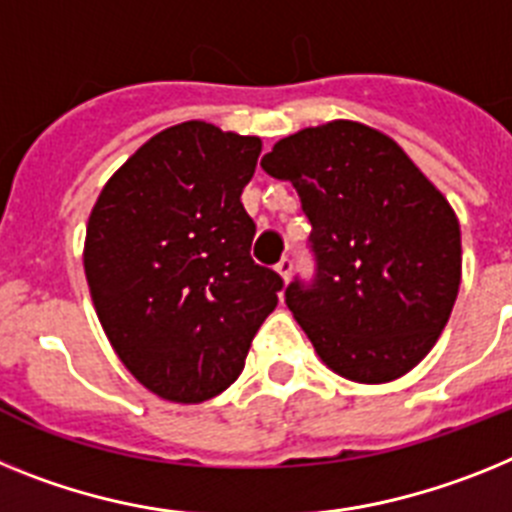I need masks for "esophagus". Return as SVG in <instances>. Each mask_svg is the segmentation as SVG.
<instances>
[{"instance_id":"1","label":"esophagus","mask_w":512,"mask_h":512,"mask_svg":"<svg viewBox=\"0 0 512 512\" xmlns=\"http://www.w3.org/2000/svg\"><path fill=\"white\" fill-rule=\"evenodd\" d=\"M275 273L281 275L283 283H288V281H291V273H293V262L288 260V257H283V260L275 265Z\"/></svg>"}]
</instances>
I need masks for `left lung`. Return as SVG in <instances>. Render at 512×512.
<instances>
[{
  "label": "left lung",
  "mask_w": 512,
  "mask_h": 512,
  "mask_svg": "<svg viewBox=\"0 0 512 512\" xmlns=\"http://www.w3.org/2000/svg\"><path fill=\"white\" fill-rule=\"evenodd\" d=\"M262 170L288 180L311 221L317 283L286 304L319 361L355 384L410 373L441 337L461 286V229L446 195L379 128L309 126Z\"/></svg>",
  "instance_id": "8db88e82"
}]
</instances>
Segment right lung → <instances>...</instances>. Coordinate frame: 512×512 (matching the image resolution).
Segmentation results:
<instances>
[{"instance_id": "right-lung-1", "label": "right lung", "mask_w": 512, "mask_h": 512, "mask_svg": "<svg viewBox=\"0 0 512 512\" xmlns=\"http://www.w3.org/2000/svg\"><path fill=\"white\" fill-rule=\"evenodd\" d=\"M260 136L185 121L154 133L97 195L84 275L115 355L177 404L229 389L278 304L281 275L255 265L239 195Z\"/></svg>"}]
</instances>
